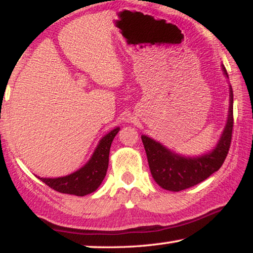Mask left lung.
Here are the masks:
<instances>
[{
  "instance_id": "left-lung-1",
  "label": "left lung",
  "mask_w": 253,
  "mask_h": 253,
  "mask_svg": "<svg viewBox=\"0 0 253 253\" xmlns=\"http://www.w3.org/2000/svg\"><path fill=\"white\" fill-rule=\"evenodd\" d=\"M221 69L228 82L229 77L222 63H221ZM233 105V88L229 84V108H228L226 126L215 146L199 155L191 157V155L176 153L162 145L160 141L154 140L146 134H141L152 177L159 186L168 191H182L205 181L213 172L219 170L230 146L234 126Z\"/></svg>"
}]
</instances>
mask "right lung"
I'll list each match as a JSON object with an SVG mask.
<instances>
[{
  "mask_svg": "<svg viewBox=\"0 0 253 253\" xmlns=\"http://www.w3.org/2000/svg\"><path fill=\"white\" fill-rule=\"evenodd\" d=\"M119 131L120 126H117L105 134L99 140L88 161L78 170L61 177H38L55 191L67 195L83 197L94 192L105 179L108 169L110 146Z\"/></svg>",
  "mask_w": 253,
  "mask_h": 253,
  "instance_id": "add662e5",
  "label": "right lung"
}]
</instances>
